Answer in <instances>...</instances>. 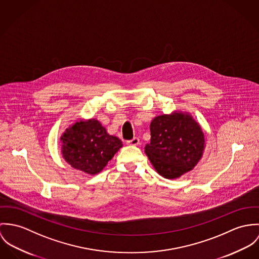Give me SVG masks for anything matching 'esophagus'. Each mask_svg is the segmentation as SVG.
I'll return each instance as SVG.
<instances>
[{
    "instance_id": "34e87169",
    "label": "esophagus",
    "mask_w": 259,
    "mask_h": 259,
    "mask_svg": "<svg viewBox=\"0 0 259 259\" xmlns=\"http://www.w3.org/2000/svg\"><path fill=\"white\" fill-rule=\"evenodd\" d=\"M140 143V140H139V138H133L132 140H129V141H127V144L128 145H131V146H137V145H139Z\"/></svg>"
}]
</instances>
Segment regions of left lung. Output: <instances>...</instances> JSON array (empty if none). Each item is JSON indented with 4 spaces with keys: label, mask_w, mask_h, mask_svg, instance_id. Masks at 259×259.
Masks as SVG:
<instances>
[{
    "label": "left lung",
    "mask_w": 259,
    "mask_h": 259,
    "mask_svg": "<svg viewBox=\"0 0 259 259\" xmlns=\"http://www.w3.org/2000/svg\"><path fill=\"white\" fill-rule=\"evenodd\" d=\"M151 141L145 153L159 175L177 179L192 171L201 160L204 135L189 113L174 111L155 117L150 124Z\"/></svg>",
    "instance_id": "1"
}]
</instances>
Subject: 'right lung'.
<instances>
[{"instance_id": "add662e5", "label": "right lung", "mask_w": 259, "mask_h": 259, "mask_svg": "<svg viewBox=\"0 0 259 259\" xmlns=\"http://www.w3.org/2000/svg\"><path fill=\"white\" fill-rule=\"evenodd\" d=\"M60 141L64 160L72 168L89 175L101 172L123 146L96 119L75 122L65 130Z\"/></svg>"}]
</instances>
